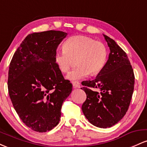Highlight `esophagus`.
Returning <instances> with one entry per match:
<instances>
[{
  "label": "esophagus",
  "instance_id": "esophagus-1",
  "mask_svg": "<svg viewBox=\"0 0 147 147\" xmlns=\"http://www.w3.org/2000/svg\"><path fill=\"white\" fill-rule=\"evenodd\" d=\"M72 86L74 88H80V83L78 82H72Z\"/></svg>",
  "mask_w": 147,
  "mask_h": 147
}]
</instances>
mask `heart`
Masks as SVG:
<instances>
[{"label":"heart","instance_id":"obj_1","mask_svg":"<svg viewBox=\"0 0 147 147\" xmlns=\"http://www.w3.org/2000/svg\"><path fill=\"white\" fill-rule=\"evenodd\" d=\"M63 52H57L54 61L61 72H68L76 60L78 66L69 72L66 78L70 81L96 75L104 68L107 60L105 45L90 37L77 35L68 38L63 43Z\"/></svg>","mask_w":147,"mask_h":147}]
</instances>
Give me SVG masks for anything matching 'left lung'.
<instances>
[{
	"instance_id": "1",
	"label": "left lung",
	"mask_w": 147,
	"mask_h": 147,
	"mask_svg": "<svg viewBox=\"0 0 147 147\" xmlns=\"http://www.w3.org/2000/svg\"><path fill=\"white\" fill-rule=\"evenodd\" d=\"M103 35L110 49L109 59L95 79L82 82L86 99L82 109L92 125L106 129L125 115L132 97L135 77L126 52L113 39Z\"/></svg>"
}]
</instances>
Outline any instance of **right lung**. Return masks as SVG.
Here are the masks:
<instances>
[{
    "label": "right lung",
    "mask_w": 147,
    "mask_h": 147,
    "mask_svg": "<svg viewBox=\"0 0 147 147\" xmlns=\"http://www.w3.org/2000/svg\"><path fill=\"white\" fill-rule=\"evenodd\" d=\"M67 34L55 30L28 34L9 64L7 85L13 106L25 125L37 132L59 124L62 104L72 92V84L54 61Z\"/></svg>",
    "instance_id": "right-lung-1"
}]
</instances>
